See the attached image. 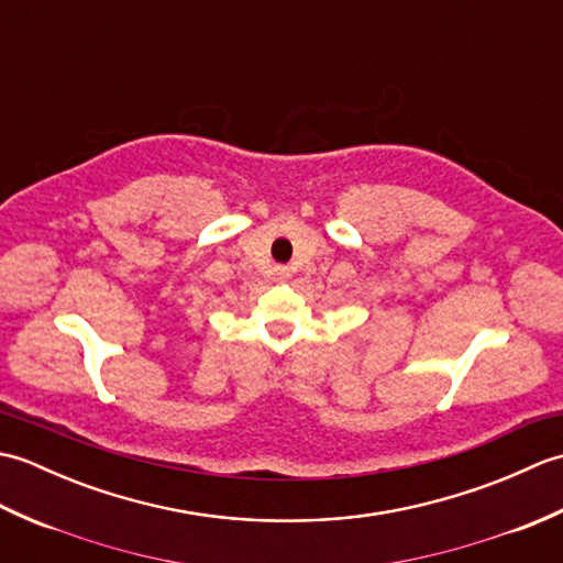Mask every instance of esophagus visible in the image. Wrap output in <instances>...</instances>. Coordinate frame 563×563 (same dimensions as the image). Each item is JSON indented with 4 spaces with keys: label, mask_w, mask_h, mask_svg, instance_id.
Segmentation results:
<instances>
[{
    "label": "esophagus",
    "mask_w": 563,
    "mask_h": 563,
    "mask_svg": "<svg viewBox=\"0 0 563 563\" xmlns=\"http://www.w3.org/2000/svg\"><path fill=\"white\" fill-rule=\"evenodd\" d=\"M275 275H278L280 280H285V278H290V268L288 266H278L275 268Z\"/></svg>",
    "instance_id": "obj_1"
}]
</instances>
